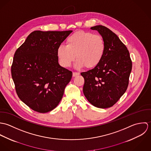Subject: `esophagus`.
<instances>
[{
  "label": "esophagus",
  "instance_id": "1",
  "mask_svg": "<svg viewBox=\"0 0 151 151\" xmlns=\"http://www.w3.org/2000/svg\"><path fill=\"white\" fill-rule=\"evenodd\" d=\"M80 75V73H77V72H73V77H76L77 76Z\"/></svg>",
  "mask_w": 151,
  "mask_h": 151
}]
</instances>
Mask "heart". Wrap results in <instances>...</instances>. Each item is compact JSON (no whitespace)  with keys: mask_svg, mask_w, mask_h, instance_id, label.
<instances>
[{"mask_svg":"<svg viewBox=\"0 0 151 151\" xmlns=\"http://www.w3.org/2000/svg\"><path fill=\"white\" fill-rule=\"evenodd\" d=\"M65 43L66 46L57 49L58 58L65 67H69L76 57V68H93L101 62L105 52L103 38L90 32L78 31L70 35Z\"/></svg>","mask_w":151,"mask_h":151,"instance_id":"heart-1","label":"heart"}]
</instances>
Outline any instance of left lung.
I'll use <instances>...</instances> for the list:
<instances>
[{
	"label": "left lung",
	"instance_id": "obj_1",
	"mask_svg": "<svg viewBox=\"0 0 151 151\" xmlns=\"http://www.w3.org/2000/svg\"><path fill=\"white\" fill-rule=\"evenodd\" d=\"M105 43V52L101 62L93 69L83 72V92L87 100L96 108L113 106L129 86L132 62L127 47L107 27L96 25Z\"/></svg>",
	"mask_w": 151,
	"mask_h": 151
}]
</instances>
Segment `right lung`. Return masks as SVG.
I'll use <instances>...</instances> for the list:
<instances>
[{"label": "right lung", "mask_w": 151, "mask_h": 151, "mask_svg": "<svg viewBox=\"0 0 151 151\" xmlns=\"http://www.w3.org/2000/svg\"><path fill=\"white\" fill-rule=\"evenodd\" d=\"M72 31L31 32L16 50L12 77L17 94L25 105L47 113L60 102L73 73L60 66L57 49Z\"/></svg>", "instance_id": "add662e5"}]
</instances>
